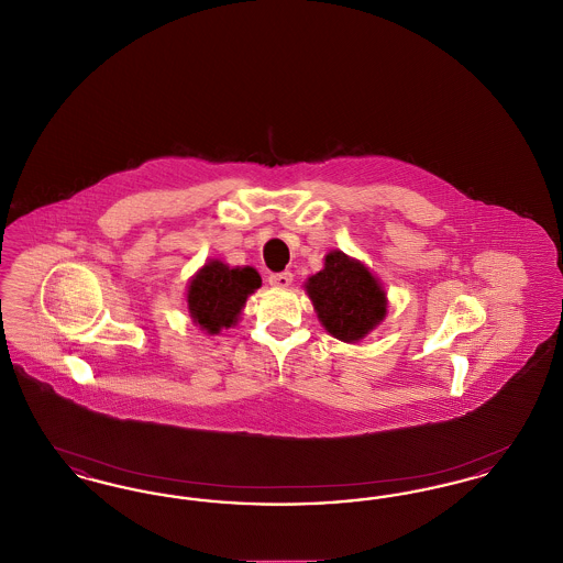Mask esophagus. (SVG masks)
<instances>
[{
	"mask_svg": "<svg viewBox=\"0 0 563 563\" xmlns=\"http://www.w3.org/2000/svg\"><path fill=\"white\" fill-rule=\"evenodd\" d=\"M269 285L276 289H287L294 283V274L291 272H280V274H269Z\"/></svg>",
	"mask_w": 563,
	"mask_h": 563,
	"instance_id": "1",
	"label": "esophagus"
}]
</instances>
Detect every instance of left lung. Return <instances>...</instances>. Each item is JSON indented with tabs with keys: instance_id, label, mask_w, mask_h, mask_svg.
<instances>
[{
	"instance_id": "8db88e82",
	"label": "left lung",
	"mask_w": 563,
	"mask_h": 563,
	"mask_svg": "<svg viewBox=\"0 0 563 563\" xmlns=\"http://www.w3.org/2000/svg\"><path fill=\"white\" fill-rule=\"evenodd\" d=\"M303 289L324 331L356 344L386 319L388 297L372 269L340 249L324 255L322 269L308 276Z\"/></svg>"
}]
</instances>
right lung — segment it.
Returning a JSON list of instances; mask_svg holds the SVG:
<instances>
[{
	"mask_svg": "<svg viewBox=\"0 0 563 563\" xmlns=\"http://www.w3.org/2000/svg\"><path fill=\"white\" fill-rule=\"evenodd\" d=\"M262 287L260 272L251 266H228L221 260H207L188 283L186 301L189 319L207 335L241 321L249 295Z\"/></svg>",
	"mask_w": 563,
	"mask_h": 563,
	"instance_id": "right-lung-1",
	"label": "right lung"
}]
</instances>
